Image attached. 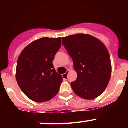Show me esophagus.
Wrapping results in <instances>:
<instances>
[{
    "mask_svg": "<svg viewBox=\"0 0 128 128\" xmlns=\"http://www.w3.org/2000/svg\"><path fill=\"white\" fill-rule=\"evenodd\" d=\"M69 73V71H67V72L66 73H64V74H63L62 76V78L63 79H64V80H67V79H68V74Z\"/></svg>",
    "mask_w": 128,
    "mask_h": 128,
    "instance_id": "esophagus-1",
    "label": "esophagus"
}]
</instances>
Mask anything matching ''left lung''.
I'll return each instance as SVG.
<instances>
[{
    "label": "left lung",
    "instance_id": "8db88e82",
    "mask_svg": "<svg viewBox=\"0 0 128 128\" xmlns=\"http://www.w3.org/2000/svg\"><path fill=\"white\" fill-rule=\"evenodd\" d=\"M62 43L77 72V79L71 83L73 92L86 100L99 97L106 89L111 74L106 47L94 36L82 34L63 37Z\"/></svg>",
    "mask_w": 128,
    "mask_h": 128
}]
</instances>
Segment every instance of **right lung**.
<instances>
[{"instance_id": "add662e5", "label": "right lung", "mask_w": 128, "mask_h": 128, "mask_svg": "<svg viewBox=\"0 0 128 128\" xmlns=\"http://www.w3.org/2000/svg\"><path fill=\"white\" fill-rule=\"evenodd\" d=\"M61 46V38H42L29 44L19 56L16 79L23 93L32 100L49 101L58 92L62 78L52 62Z\"/></svg>"}]
</instances>
